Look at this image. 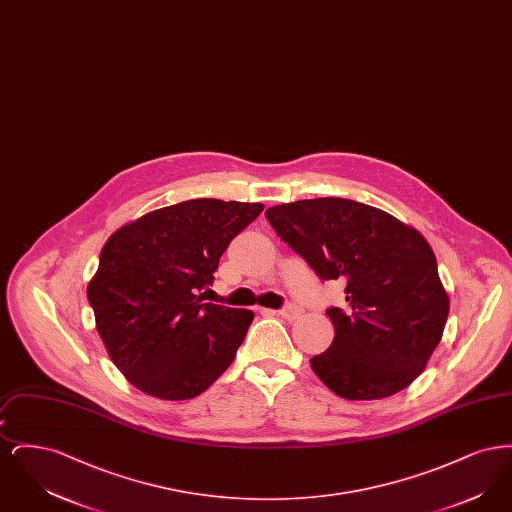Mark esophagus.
Instances as JSON below:
<instances>
[{
	"instance_id": "1",
	"label": "esophagus",
	"mask_w": 512,
	"mask_h": 512,
	"mask_svg": "<svg viewBox=\"0 0 512 512\" xmlns=\"http://www.w3.org/2000/svg\"><path fill=\"white\" fill-rule=\"evenodd\" d=\"M301 309L299 307H295V305H286L282 311H278V315L282 318H286V320H295V318L301 317Z\"/></svg>"
}]
</instances>
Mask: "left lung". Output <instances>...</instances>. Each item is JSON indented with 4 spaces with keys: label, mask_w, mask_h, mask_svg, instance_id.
Here are the masks:
<instances>
[{
    "label": "left lung",
    "mask_w": 512,
    "mask_h": 512,
    "mask_svg": "<svg viewBox=\"0 0 512 512\" xmlns=\"http://www.w3.org/2000/svg\"><path fill=\"white\" fill-rule=\"evenodd\" d=\"M270 226L320 280H343L330 307L332 345L311 359L343 399H384L422 374L443 336L449 295L424 236L390 213L343 197L268 207Z\"/></svg>",
    "instance_id": "obj_1"
}]
</instances>
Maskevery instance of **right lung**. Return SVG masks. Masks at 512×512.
Instances as JSON below:
<instances>
[{
	"instance_id": "obj_1",
	"label": "right lung",
	"mask_w": 512,
	"mask_h": 512,
	"mask_svg": "<svg viewBox=\"0 0 512 512\" xmlns=\"http://www.w3.org/2000/svg\"><path fill=\"white\" fill-rule=\"evenodd\" d=\"M265 205L190 199L121 226L88 284L96 328L124 378L182 401L232 365L253 311L203 303L228 244Z\"/></svg>"
}]
</instances>
